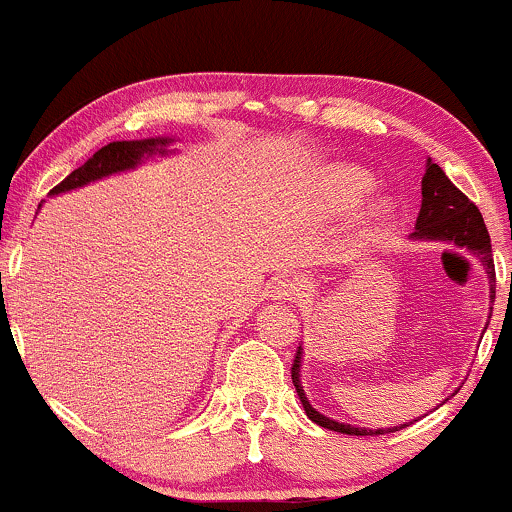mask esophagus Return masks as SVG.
Instances as JSON below:
<instances>
[{
  "mask_svg": "<svg viewBox=\"0 0 512 512\" xmlns=\"http://www.w3.org/2000/svg\"><path fill=\"white\" fill-rule=\"evenodd\" d=\"M301 286L296 284L293 279H284V276H276V279L269 284V291L267 296L272 298V301H293L296 296H301Z\"/></svg>",
  "mask_w": 512,
  "mask_h": 512,
  "instance_id": "1",
  "label": "esophagus"
}]
</instances>
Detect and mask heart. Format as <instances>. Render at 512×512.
Returning <instances> with one entry per match:
<instances>
[{"mask_svg":"<svg viewBox=\"0 0 512 512\" xmlns=\"http://www.w3.org/2000/svg\"><path fill=\"white\" fill-rule=\"evenodd\" d=\"M370 190H373V178L366 170L334 168L327 173L325 185H322V199L327 202V207L346 209L361 202ZM383 211L385 209H380L378 214H383Z\"/></svg>","mask_w":512,"mask_h":512,"instance_id":"b5f03b06","label":"heart"}]
</instances>
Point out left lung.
Instances as JSON below:
<instances>
[{"mask_svg": "<svg viewBox=\"0 0 512 512\" xmlns=\"http://www.w3.org/2000/svg\"><path fill=\"white\" fill-rule=\"evenodd\" d=\"M411 238L416 240H440V243H452L457 248H467L474 257H479L481 264L486 267L491 284V301L496 298V272H493V255H491V238L486 231V223L481 219V211L477 204L469 202L464 192L457 190L452 185L448 175L443 173V168L438 163H433L428 158L426 173L421 178V211L419 219H416V231L411 233ZM301 356L303 349L298 346L296 358H293L291 366V378L296 385L298 397L308 414L310 421H315L317 426L330 428V431L346 433V436H383V433H395L399 428H407V424H399L395 428H356L349 424H339V421L327 419L325 414L313 409V404L305 397L301 387Z\"/></svg>", "mask_w": 512, "mask_h": 512, "instance_id": "obj_1", "label": "left lung"}]
</instances>
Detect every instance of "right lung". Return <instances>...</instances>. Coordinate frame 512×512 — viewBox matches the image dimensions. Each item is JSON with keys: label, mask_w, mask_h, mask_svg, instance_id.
<instances>
[{"label": "right lung", "mask_w": 512, "mask_h": 512, "mask_svg": "<svg viewBox=\"0 0 512 512\" xmlns=\"http://www.w3.org/2000/svg\"><path fill=\"white\" fill-rule=\"evenodd\" d=\"M173 139L158 137V139H139V142H113L103 149H98L81 168L72 170V173L64 178L60 185H55L50 190V195H60V192L76 190V187H84L88 182L101 180L105 175L122 173V170H129L144 161V156H166L168 144Z\"/></svg>", "instance_id": "right-lung-1"}]
</instances>
